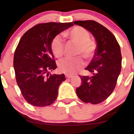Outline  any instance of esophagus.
Instances as JSON below:
<instances>
[{
    "instance_id": "esophagus-1",
    "label": "esophagus",
    "mask_w": 134,
    "mask_h": 134,
    "mask_svg": "<svg viewBox=\"0 0 134 134\" xmlns=\"http://www.w3.org/2000/svg\"><path fill=\"white\" fill-rule=\"evenodd\" d=\"M65 77L67 78H72V77H73V76H72V75H69V74H66L65 75Z\"/></svg>"
}]
</instances>
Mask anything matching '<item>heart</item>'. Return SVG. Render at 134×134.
<instances>
[{
	"instance_id": "1",
	"label": "heart",
	"mask_w": 134,
	"mask_h": 134,
	"mask_svg": "<svg viewBox=\"0 0 134 134\" xmlns=\"http://www.w3.org/2000/svg\"><path fill=\"white\" fill-rule=\"evenodd\" d=\"M64 35L72 43L77 45L75 55H81L87 61L93 57L96 49V44L93 40L90 38V34L87 30L81 26H76ZM51 50L55 57L59 58L64 55L65 43L64 40L59 35L55 36L50 44ZM85 63L81 57L66 58L58 62V69L66 74L72 75L76 73L84 67Z\"/></svg>"
}]
</instances>
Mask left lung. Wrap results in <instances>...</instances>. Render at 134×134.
<instances>
[{
    "mask_svg": "<svg viewBox=\"0 0 134 134\" xmlns=\"http://www.w3.org/2000/svg\"><path fill=\"white\" fill-rule=\"evenodd\" d=\"M74 23L91 32L97 43L94 55L85 69L93 76H79L82 84L76 89V94L83 102L100 103L111 95L116 86L121 69L120 47L111 32L96 21H76Z\"/></svg>",
    "mask_w": 134,
    "mask_h": 134,
    "instance_id": "obj_1",
    "label": "left lung"
}]
</instances>
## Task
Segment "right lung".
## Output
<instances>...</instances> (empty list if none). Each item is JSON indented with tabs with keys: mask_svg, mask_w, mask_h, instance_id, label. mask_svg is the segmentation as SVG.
Here are the masks:
<instances>
[{
	"mask_svg": "<svg viewBox=\"0 0 134 134\" xmlns=\"http://www.w3.org/2000/svg\"><path fill=\"white\" fill-rule=\"evenodd\" d=\"M72 23H40L27 30L19 40L14 55L17 84L23 96L34 107L53 103L58 87L65 81L64 74L49 75L57 68L50 44L58 34Z\"/></svg>",
	"mask_w": 134,
	"mask_h": 134,
	"instance_id": "right-lung-1",
	"label": "right lung"
}]
</instances>
